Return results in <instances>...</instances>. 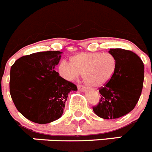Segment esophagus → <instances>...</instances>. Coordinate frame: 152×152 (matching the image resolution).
I'll return each instance as SVG.
<instances>
[{"label": "esophagus", "instance_id": "34e87169", "mask_svg": "<svg viewBox=\"0 0 152 152\" xmlns=\"http://www.w3.org/2000/svg\"><path fill=\"white\" fill-rule=\"evenodd\" d=\"M78 89H79V91H85V89H86V88H85V86H83V85H78Z\"/></svg>", "mask_w": 152, "mask_h": 152}]
</instances>
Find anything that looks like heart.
Masks as SVG:
<instances>
[{
	"mask_svg": "<svg viewBox=\"0 0 152 152\" xmlns=\"http://www.w3.org/2000/svg\"><path fill=\"white\" fill-rule=\"evenodd\" d=\"M116 61L107 53H79L70 58V64L62 61L59 64V73L64 79L73 81L83 76L84 82L94 88H99L109 82L113 76Z\"/></svg>",
	"mask_w": 152,
	"mask_h": 152,
	"instance_id": "b5f03b06",
	"label": "heart"
}]
</instances>
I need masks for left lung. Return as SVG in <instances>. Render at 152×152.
Here are the masks:
<instances>
[{"instance_id": "1", "label": "left lung", "mask_w": 152, "mask_h": 152, "mask_svg": "<svg viewBox=\"0 0 152 152\" xmlns=\"http://www.w3.org/2000/svg\"><path fill=\"white\" fill-rule=\"evenodd\" d=\"M108 52L115 59V71L109 82L99 88L101 98L93 107L94 113L105 120L120 118L134 108L144 79L143 62L136 53L120 48Z\"/></svg>"}]
</instances>
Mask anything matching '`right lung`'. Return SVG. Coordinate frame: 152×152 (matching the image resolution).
Segmentation results:
<instances>
[{
    "mask_svg": "<svg viewBox=\"0 0 152 152\" xmlns=\"http://www.w3.org/2000/svg\"><path fill=\"white\" fill-rule=\"evenodd\" d=\"M60 51L20 57L10 70V92L16 108L30 121L47 124L62 115L68 94L77 87L54 70Z\"/></svg>",
    "mask_w": 152,
    "mask_h": 152,
    "instance_id": "1",
    "label": "right lung"
}]
</instances>
